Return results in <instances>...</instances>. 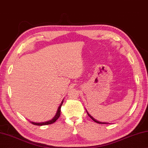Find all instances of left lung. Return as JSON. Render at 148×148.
I'll return each mask as SVG.
<instances>
[{"mask_svg":"<svg viewBox=\"0 0 148 148\" xmlns=\"http://www.w3.org/2000/svg\"><path fill=\"white\" fill-rule=\"evenodd\" d=\"M86 113H87V114H88V115L89 116H90V117L91 119H92L93 121H95V122H96V123H99V124H108V123H105V122H104V123H103V122H100V121H97V120H96V119H94V118H93L92 116H91V115H89V114L88 113V112H87V111H86Z\"/></svg>","mask_w":148,"mask_h":148,"instance_id":"obj_1","label":"left lung"}]
</instances>
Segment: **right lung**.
<instances>
[{
	"mask_svg": "<svg viewBox=\"0 0 148 148\" xmlns=\"http://www.w3.org/2000/svg\"><path fill=\"white\" fill-rule=\"evenodd\" d=\"M63 102H64V100L62 101L61 104H60V105L59 106V107H58L57 113H56L55 116H54V117L51 120L48 121H46V122H42V123H35V122H31V123H32L33 124V125H39V126L45 125H49V124L53 123L56 122V120H57L60 117V112H61V107H62V104H63Z\"/></svg>",
	"mask_w": 148,
	"mask_h": 148,
	"instance_id": "right-lung-1",
	"label": "right lung"
}]
</instances>
